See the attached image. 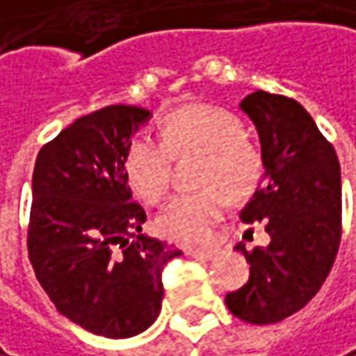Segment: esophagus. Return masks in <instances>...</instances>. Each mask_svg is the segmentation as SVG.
Returning <instances> with one entry per match:
<instances>
[{
  "label": "esophagus",
  "instance_id": "esophagus-1",
  "mask_svg": "<svg viewBox=\"0 0 356 356\" xmlns=\"http://www.w3.org/2000/svg\"><path fill=\"white\" fill-rule=\"evenodd\" d=\"M185 252L200 261H210L216 257V250H211V248H185Z\"/></svg>",
  "mask_w": 356,
  "mask_h": 356
}]
</instances>
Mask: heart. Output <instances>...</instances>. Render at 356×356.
I'll return each mask as SVG.
<instances>
[{"label":"heart","mask_w":356,"mask_h":356,"mask_svg":"<svg viewBox=\"0 0 356 356\" xmlns=\"http://www.w3.org/2000/svg\"><path fill=\"white\" fill-rule=\"evenodd\" d=\"M204 154L197 193L183 195L156 218L159 232L181 244H208L232 200L248 195L261 177V154L244 138L243 122L216 106H187L167 115L161 140L138 134L126 148L124 171L146 204H161L171 187V161Z\"/></svg>","instance_id":"b5f03b06"}]
</instances>
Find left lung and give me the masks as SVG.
I'll list each match as a JSON object with an SVG mask.
<instances>
[{
  "label": "left lung",
  "mask_w": 356,
  "mask_h": 356,
  "mask_svg": "<svg viewBox=\"0 0 356 356\" xmlns=\"http://www.w3.org/2000/svg\"><path fill=\"white\" fill-rule=\"evenodd\" d=\"M241 110L257 128L265 169L241 220L263 222L271 241L252 250L234 246L250 263V277L226 296V306L243 322L263 326L300 312L334 265L342 234L340 165L296 99L257 89Z\"/></svg>",
  "instance_id": "left-lung-1"
}]
</instances>
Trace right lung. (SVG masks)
Returning a JSON list of instances; mask_svg holds the SVG:
<instances>
[{
	"label": "right lung",
	"mask_w": 356,
	"mask_h": 356,
	"mask_svg": "<svg viewBox=\"0 0 356 356\" xmlns=\"http://www.w3.org/2000/svg\"><path fill=\"white\" fill-rule=\"evenodd\" d=\"M152 113L108 106L42 146L32 175L28 254L58 314L106 339H130L156 320L161 271L181 254L143 234L146 211L124 171L130 136Z\"/></svg>",
	"instance_id": "1"
}]
</instances>
